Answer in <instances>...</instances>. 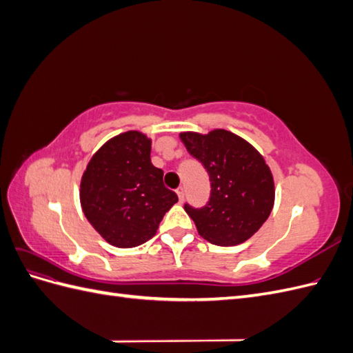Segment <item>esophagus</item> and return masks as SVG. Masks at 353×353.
Listing matches in <instances>:
<instances>
[{"label": "esophagus", "instance_id": "1", "mask_svg": "<svg viewBox=\"0 0 353 353\" xmlns=\"http://www.w3.org/2000/svg\"><path fill=\"white\" fill-rule=\"evenodd\" d=\"M176 194H178V200H179V203H183V200H184V188H183V187H179V188L176 190Z\"/></svg>", "mask_w": 353, "mask_h": 353}]
</instances>
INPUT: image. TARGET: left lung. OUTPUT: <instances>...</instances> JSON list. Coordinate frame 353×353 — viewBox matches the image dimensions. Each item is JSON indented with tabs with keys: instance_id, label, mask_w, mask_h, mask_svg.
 Returning a JSON list of instances; mask_svg holds the SVG:
<instances>
[{
	"instance_id": "obj_1",
	"label": "left lung",
	"mask_w": 353,
	"mask_h": 353,
	"mask_svg": "<svg viewBox=\"0 0 353 353\" xmlns=\"http://www.w3.org/2000/svg\"><path fill=\"white\" fill-rule=\"evenodd\" d=\"M179 138L210 176L208 205L201 209L185 205L200 237L223 248L249 240L268 219L275 201L272 172L263 156L227 130L188 131Z\"/></svg>"
}]
</instances>
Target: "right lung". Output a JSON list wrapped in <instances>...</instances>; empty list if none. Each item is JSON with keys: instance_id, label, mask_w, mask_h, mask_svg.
Segmentation results:
<instances>
[{"instance_id": "right-lung-1", "label": "right lung", "mask_w": 353, "mask_h": 353, "mask_svg": "<svg viewBox=\"0 0 353 353\" xmlns=\"http://www.w3.org/2000/svg\"><path fill=\"white\" fill-rule=\"evenodd\" d=\"M152 138L126 131L105 141L83 170L79 200L85 218L109 244L137 248L150 240L178 196L153 166Z\"/></svg>"}]
</instances>
